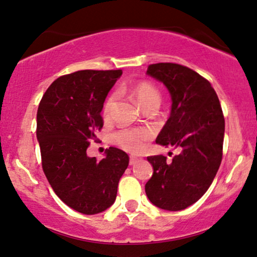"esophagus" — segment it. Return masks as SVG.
<instances>
[{
    "instance_id": "1",
    "label": "esophagus",
    "mask_w": 257,
    "mask_h": 257,
    "mask_svg": "<svg viewBox=\"0 0 257 257\" xmlns=\"http://www.w3.org/2000/svg\"><path fill=\"white\" fill-rule=\"evenodd\" d=\"M139 159L138 157H135V156H131V160H129V164H131V166H133V164H135L136 163V161H138Z\"/></svg>"
}]
</instances>
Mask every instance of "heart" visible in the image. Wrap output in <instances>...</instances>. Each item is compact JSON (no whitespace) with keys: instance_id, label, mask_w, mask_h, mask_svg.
I'll list each match as a JSON object with an SVG mask.
<instances>
[{"instance_id":"obj_1","label":"heart","mask_w":257,"mask_h":257,"mask_svg":"<svg viewBox=\"0 0 257 257\" xmlns=\"http://www.w3.org/2000/svg\"><path fill=\"white\" fill-rule=\"evenodd\" d=\"M132 94L138 102L140 107L143 108L149 103H160V93L153 84L148 82H140L133 88ZM115 102V95H111L105 102L103 107V114L108 115L110 112L112 104ZM150 139V132L147 129H123L114 135V141L122 147L123 149L132 153H139L145 148L146 141Z\"/></svg>"}]
</instances>
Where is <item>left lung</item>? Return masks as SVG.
Listing matches in <instances>:
<instances>
[{
	"instance_id": "8db88e82",
	"label": "left lung",
	"mask_w": 257,
	"mask_h": 257,
	"mask_svg": "<svg viewBox=\"0 0 257 257\" xmlns=\"http://www.w3.org/2000/svg\"><path fill=\"white\" fill-rule=\"evenodd\" d=\"M147 75L160 81L172 98L170 116L156 143L179 154L147 157L154 173L146 194L154 206L179 211L194 204L210 187L220 168L224 117L214 88L196 71L176 63L150 64Z\"/></svg>"
}]
</instances>
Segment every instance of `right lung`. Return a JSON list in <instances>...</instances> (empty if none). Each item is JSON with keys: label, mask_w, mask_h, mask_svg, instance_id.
I'll list each match as a JSON object with an SVG mask.
<instances>
[{"label": "right lung", "mask_w": 257, "mask_h": 257, "mask_svg": "<svg viewBox=\"0 0 257 257\" xmlns=\"http://www.w3.org/2000/svg\"><path fill=\"white\" fill-rule=\"evenodd\" d=\"M122 70H80L55 80L37 109V141L42 168L55 194L85 215L107 210L115 202L118 181L129 164L121 149L104 159L87 156L89 140L103 125L101 111Z\"/></svg>", "instance_id": "obj_1"}]
</instances>
